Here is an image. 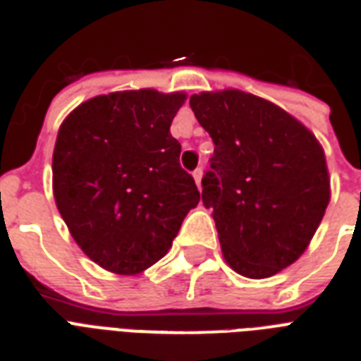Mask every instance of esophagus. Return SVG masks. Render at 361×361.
<instances>
[{
    "mask_svg": "<svg viewBox=\"0 0 361 361\" xmlns=\"http://www.w3.org/2000/svg\"><path fill=\"white\" fill-rule=\"evenodd\" d=\"M192 178H195V181H197V185L200 187V180H202V169L195 170V172H192Z\"/></svg>",
    "mask_w": 361,
    "mask_h": 361,
    "instance_id": "esophagus-1",
    "label": "esophagus"
}]
</instances>
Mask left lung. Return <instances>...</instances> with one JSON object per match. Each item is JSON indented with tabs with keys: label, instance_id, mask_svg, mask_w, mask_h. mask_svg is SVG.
<instances>
[{
	"label": "left lung",
	"instance_id": "1",
	"mask_svg": "<svg viewBox=\"0 0 361 361\" xmlns=\"http://www.w3.org/2000/svg\"><path fill=\"white\" fill-rule=\"evenodd\" d=\"M214 140L202 202L226 262L264 279L300 258L330 202L322 147L311 130L279 106L225 90L189 99Z\"/></svg>",
	"mask_w": 361,
	"mask_h": 361
}]
</instances>
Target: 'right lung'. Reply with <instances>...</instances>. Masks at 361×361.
<instances>
[{
	"instance_id": "add662e5",
	"label": "right lung",
	"mask_w": 361,
	"mask_h": 361,
	"mask_svg": "<svg viewBox=\"0 0 361 361\" xmlns=\"http://www.w3.org/2000/svg\"><path fill=\"white\" fill-rule=\"evenodd\" d=\"M183 93L118 92L67 116L54 147V198L71 236L101 268L135 275L172 247L200 200L170 135Z\"/></svg>"
}]
</instances>
